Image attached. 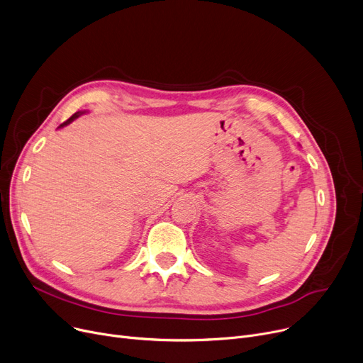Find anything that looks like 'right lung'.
<instances>
[{"label":"right lung","instance_id":"right-lung-1","mask_svg":"<svg viewBox=\"0 0 363 363\" xmlns=\"http://www.w3.org/2000/svg\"><path fill=\"white\" fill-rule=\"evenodd\" d=\"M82 113H84V111H76V113H74V114H73V116H72V118H70V119H67V121H66V122H63V123H62V125H60V128H63V126H66V125H69V123H70V122H72V121H74V119H76V118H79V116H81V114H82Z\"/></svg>","mask_w":363,"mask_h":363}]
</instances>
